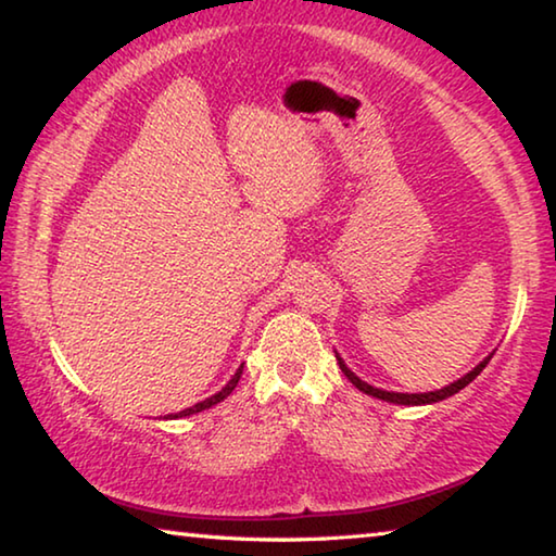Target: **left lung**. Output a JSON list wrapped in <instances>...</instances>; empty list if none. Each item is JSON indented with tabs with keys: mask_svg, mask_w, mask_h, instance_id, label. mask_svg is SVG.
<instances>
[{
	"mask_svg": "<svg viewBox=\"0 0 556 556\" xmlns=\"http://www.w3.org/2000/svg\"><path fill=\"white\" fill-rule=\"evenodd\" d=\"M338 354V352H334ZM490 357H493V354H488V357L478 364L476 369L472 371H468L466 377H460L458 381H453V384H448V387H443V389H435V391H424V394H402V391H384V389H377V387H371V384H367V381H362L357 375H354V371L348 367V364L342 362V357L338 354V364H340V369H342V375L348 377L354 387H357L359 391H364V394H369V396H377V399H381V402H391V404H404V406H421V404H435V402H443V399H448V396H453V394H458L460 389H466L472 379H476L480 371L485 369V364L490 362Z\"/></svg>",
	"mask_w": 556,
	"mask_h": 556,
	"instance_id": "obj_1",
	"label": "left lung"
}]
</instances>
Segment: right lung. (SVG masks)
<instances>
[{
	"mask_svg": "<svg viewBox=\"0 0 556 556\" xmlns=\"http://www.w3.org/2000/svg\"><path fill=\"white\" fill-rule=\"evenodd\" d=\"M241 375H243V364L239 369H236V375L229 379V384H226L222 391H216L214 396H208V399H204V402H199V404H194V406H189V408H185V412H179V414H169L167 418H181V416H192V414H199V412H204V408H212V406H216L218 402H224L226 396L231 394V391L236 389V384H239V379H241Z\"/></svg>",
	"mask_w": 556,
	"mask_h": 556,
	"instance_id": "obj_1",
	"label": "right lung"
}]
</instances>
